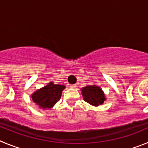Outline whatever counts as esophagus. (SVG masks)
<instances>
[{
  "label": "esophagus",
  "mask_w": 148,
  "mask_h": 148,
  "mask_svg": "<svg viewBox=\"0 0 148 148\" xmlns=\"http://www.w3.org/2000/svg\"><path fill=\"white\" fill-rule=\"evenodd\" d=\"M77 87L76 85H70V88H74Z\"/></svg>",
  "instance_id": "34e87169"
}]
</instances>
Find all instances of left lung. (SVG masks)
Instances as JSON below:
<instances>
[{
    "instance_id": "left-lung-1",
    "label": "left lung",
    "mask_w": 148,
    "mask_h": 148,
    "mask_svg": "<svg viewBox=\"0 0 148 148\" xmlns=\"http://www.w3.org/2000/svg\"><path fill=\"white\" fill-rule=\"evenodd\" d=\"M83 99L93 106H100L106 101V94L99 86L96 85L87 86L81 88Z\"/></svg>"
}]
</instances>
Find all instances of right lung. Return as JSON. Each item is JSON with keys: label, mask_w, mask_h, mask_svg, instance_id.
<instances>
[{"label": "right lung", "mask_w": 148, "mask_h": 148, "mask_svg": "<svg viewBox=\"0 0 148 148\" xmlns=\"http://www.w3.org/2000/svg\"><path fill=\"white\" fill-rule=\"evenodd\" d=\"M66 86L50 82L44 87L34 91L31 95L33 102L42 110L50 109L60 99Z\"/></svg>", "instance_id": "add662e5"}]
</instances>
